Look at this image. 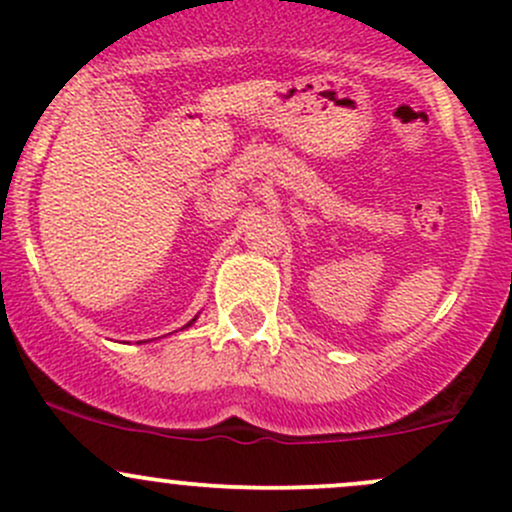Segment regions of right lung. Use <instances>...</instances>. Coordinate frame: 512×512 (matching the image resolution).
Listing matches in <instances>:
<instances>
[{
	"label": "right lung",
	"mask_w": 512,
	"mask_h": 512,
	"mask_svg": "<svg viewBox=\"0 0 512 512\" xmlns=\"http://www.w3.org/2000/svg\"><path fill=\"white\" fill-rule=\"evenodd\" d=\"M194 320H197V318H194ZM194 320H192V323H194ZM192 323H187V328H189V325H192Z\"/></svg>",
	"instance_id": "obj_1"
}]
</instances>
